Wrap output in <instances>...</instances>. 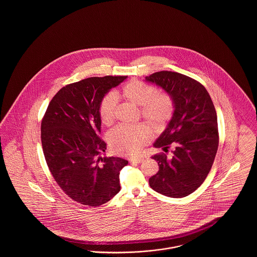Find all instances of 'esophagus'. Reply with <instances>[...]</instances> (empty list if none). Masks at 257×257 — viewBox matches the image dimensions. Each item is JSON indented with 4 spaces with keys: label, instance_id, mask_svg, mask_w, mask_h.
Segmentation results:
<instances>
[{
    "label": "esophagus",
    "instance_id": "obj_1",
    "mask_svg": "<svg viewBox=\"0 0 257 257\" xmlns=\"http://www.w3.org/2000/svg\"><path fill=\"white\" fill-rule=\"evenodd\" d=\"M143 161H144V158H137V159L130 160L131 163H136V164H140V163H142Z\"/></svg>",
    "mask_w": 257,
    "mask_h": 257
}]
</instances>
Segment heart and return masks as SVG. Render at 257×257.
Instances as JSON below:
<instances>
[{
	"label": "heart",
	"instance_id": "obj_1",
	"mask_svg": "<svg viewBox=\"0 0 257 257\" xmlns=\"http://www.w3.org/2000/svg\"><path fill=\"white\" fill-rule=\"evenodd\" d=\"M120 95L125 100L141 107L143 117L154 129H163L173 113V102L165 92H157L154 86L140 81H131L123 86ZM117 100L113 93L102 99L99 105V117L102 124L110 125L114 120ZM150 129L144 125H120L110 133L112 150L125 156L139 155L151 140Z\"/></svg>",
	"mask_w": 257,
	"mask_h": 257
}]
</instances>
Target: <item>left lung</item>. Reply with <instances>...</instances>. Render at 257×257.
<instances>
[{"mask_svg":"<svg viewBox=\"0 0 257 257\" xmlns=\"http://www.w3.org/2000/svg\"><path fill=\"white\" fill-rule=\"evenodd\" d=\"M146 81L164 89L172 99L173 113L153 147H175L171 159L166 154L152 157L159 171L149 178L150 187L170 197H184L204 182L219 146L217 113L206 88L177 72L160 71Z\"/></svg>","mask_w":257,"mask_h":257,"instance_id":"1","label":"left lung"}]
</instances>
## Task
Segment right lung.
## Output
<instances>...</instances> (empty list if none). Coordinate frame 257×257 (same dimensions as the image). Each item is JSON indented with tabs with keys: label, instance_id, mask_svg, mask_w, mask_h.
<instances>
[{
	"label": "right lung",
	"instance_id": "1",
	"mask_svg": "<svg viewBox=\"0 0 257 257\" xmlns=\"http://www.w3.org/2000/svg\"><path fill=\"white\" fill-rule=\"evenodd\" d=\"M127 76L91 77L61 88L41 122V143L50 171L75 201L100 206L120 191L119 157H101L107 145L99 138V105Z\"/></svg>",
	"mask_w": 257,
	"mask_h": 257
}]
</instances>
